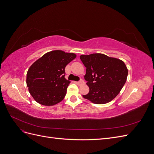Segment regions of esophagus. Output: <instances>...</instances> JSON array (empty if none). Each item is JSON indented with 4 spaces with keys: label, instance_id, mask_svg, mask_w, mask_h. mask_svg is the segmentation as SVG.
Listing matches in <instances>:
<instances>
[{
    "label": "esophagus",
    "instance_id": "obj_1",
    "mask_svg": "<svg viewBox=\"0 0 154 154\" xmlns=\"http://www.w3.org/2000/svg\"><path fill=\"white\" fill-rule=\"evenodd\" d=\"M77 83H78V84L79 85H83V84H84V83H85V82H84V81H83V80H81L80 81H79V82H77Z\"/></svg>",
    "mask_w": 154,
    "mask_h": 154
}]
</instances>
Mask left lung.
Instances as JSON below:
<instances>
[{
  "instance_id": "1",
  "label": "left lung",
  "mask_w": 154,
  "mask_h": 154,
  "mask_svg": "<svg viewBox=\"0 0 154 154\" xmlns=\"http://www.w3.org/2000/svg\"><path fill=\"white\" fill-rule=\"evenodd\" d=\"M86 69L84 78L89 92L84 98L95 104H105L118 96L127 81L128 69L119 59L103 54L81 55Z\"/></svg>"
}]
</instances>
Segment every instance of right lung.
Wrapping results in <instances>:
<instances>
[{
	"label": "right lung",
	"instance_id": "right-lung-1",
	"mask_svg": "<svg viewBox=\"0 0 154 154\" xmlns=\"http://www.w3.org/2000/svg\"><path fill=\"white\" fill-rule=\"evenodd\" d=\"M76 57L74 53L54 50L31 65L27 72L26 83L37 103L52 106L63 100L70 83L65 78V68Z\"/></svg>",
	"mask_w": 154,
	"mask_h": 154
}]
</instances>
